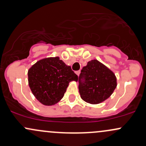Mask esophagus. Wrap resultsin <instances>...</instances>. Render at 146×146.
<instances>
[{
  "instance_id": "esophagus-1",
  "label": "esophagus",
  "mask_w": 146,
  "mask_h": 146,
  "mask_svg": "<svg viewBox=\"0 0 146 146\" xmlns=\"http://www.w3.org/2000/svg\"><path fill=\"white\" fill-rule=\"evenodd\" d=\"M75 73H76V74L78 76L80 75V70H77V71H76Z\"/></svg>"
}]
</instances>
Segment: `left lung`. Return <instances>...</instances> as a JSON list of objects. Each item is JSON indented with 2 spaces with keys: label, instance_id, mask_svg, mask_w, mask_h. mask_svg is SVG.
I'll return each mask as SVG.
<instances>
[{
  "label": "left lung",
  "instance_id": "8db88e82",
  "mask_svg": "<svg viewBox=\"0 0 146 146\" xmlns=\"http://www.w3.org/2000/svg\"><path fill=\"white\" fill-rule=\"evenodd\" d=\"M79 83L81 99L90 104H99L111 96L117 87V78L106 66L92 59L81 70Z\"/></svg>",
  "mask_w": 146,
  "mask_h": 146
}]
</instances>
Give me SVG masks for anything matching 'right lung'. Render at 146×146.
Wrapping results in <instances>:
<instances>
[{"label":"right lung","instance_id":"right-lung-1","mask_svg":"<svg viewBox=\"0 0 146 146\" xmlns=\"http://www.w3.org/2000/svg\"><path fill=\"white\" fill-rule=\"evenodd\" d=\"M78 77L59 56L47 57L38 61L28 70L29 85L39 102L53 106L64 97L71 81Z\"/></svg>","mask_w":146,"mask_h":146}]
</instances>
